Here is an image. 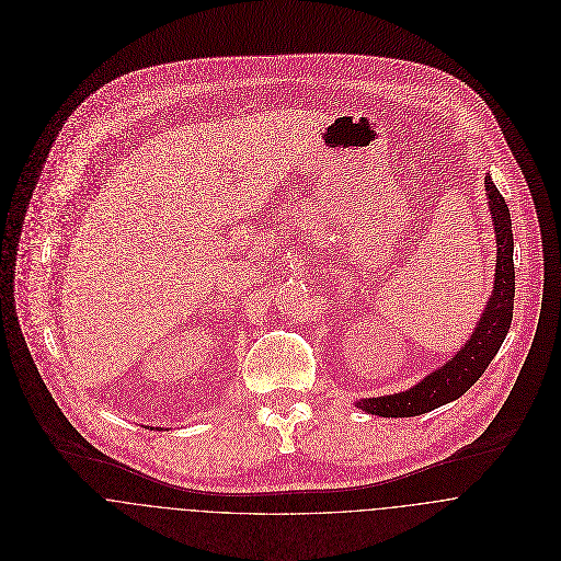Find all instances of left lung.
Returning <instances> with one entry per match:
<instances>
[{
  "instance_id": "obj_1",
  "label": "left lung",
  "mask_w": 561,
  "mask_h": 561,
  "mask_svg": "<svg viewBox=\"0 0 561 561\" xmlns=\"http://www.w3.org/2000/svg\"><path fill=\"white\" fill-rule=\"evenodd\" d=\"M485 196L496 238V267L492 296L485 302L471 339L451 360L425 376L412 389L396 396L356 401V408L378 416H416L430 412L465 396L496 356L512 325L514 311V236L510 209L490 176H485Z\"/></svg>"
}]
</instances>
